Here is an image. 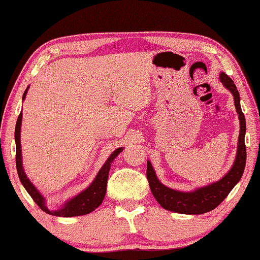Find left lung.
Listing matches in <instances>:
<instances>
[{"label":"left lung","mask_w":260,"mask_h":260,"mask_svg":"<svg viewBox=\"0 0 260 260\" xmlns=\"http://www.w3.org/2000/svg\"><path fill=\"white\" fill-rule=\"evenodd\" d=\"M220 80L228 90L234 96V103L237 114L240 118V135H239V148H237L236 159L234 165L225 177L218 182H214L209 186L196 189L191 192L177 191L173 189L165 187L158 181L150 161L147 164V178L150 186L152 195L155 196L158 203L162 208L173 212L184 214H202L213 210L226 199L235 184L240 181L242 174L244 172L246 160V148L244 143L245 135V118L242 112L240 105V94L237 91L234 81L226 73L220 74Z\"/></svg>","instance_id":"obj_1"}]
</instances>
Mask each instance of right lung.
<instances>
[{
    "mask_svg": "<svg viewBox=\"0 0 260 260\" xmlns=\"http://www.w3.org/2000/svg\"><path fill=\"white\" fill-rule=\"evenodd\" d=\"M27 89L25 90L23 95V100L25 99ZM21 118H23V113H19L18 119H17L16 129H15V140H16V166H17V172H18V177L20 179V182L23 183L26 190L32 197L33 201L38 204L39 208L42 211H45L46 213H49L56 217H76V215H83L90 213L91 211H94L96 208H99L104 200L105 192H107V182L109 177V171L111 162L113 161L119 153L121 152L122 148H118L114 150L111 156L108 158V160L105 161V164L102 166V169L100 170L99 174L96 175L93 183L88 187L86 190L79 193L78 196L74 197L71 201H69L63 208L57 211H50L47 209L45 204V199L41 196V193L37 190L29 180L26 177L24 173L23 165H21V150H20V125H21Z\"/></svg>",
    "mask_w": 260,
    "mask_h": 260,
    "instance_id": "obj_1",
    "label": "right lung"
}]
</instances>
